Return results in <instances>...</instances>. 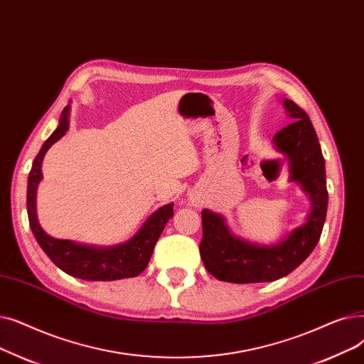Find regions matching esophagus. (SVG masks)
I'll use <instances>...</instances> for the list:
<instances>
[{
	"label": "esophagus",
	"instance_id": "34e87169",
	"mask_svg": "<svg viewBox=\"0 0 364 364\" xmlns=\"http://www.w3.org/2000/svg\"><path fill=\"white\" fill-rule=\"evenodd\" d=\"M193 201H196V203H197V201H198V200H193Z\"/></svg>",
	"mask_w": 364,
	"mask_h": 364
}]
</instances>
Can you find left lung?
<instances>
[{
  "label": "left lung",
  "mask_w": 364,
  "mask_h": 364,
  "mask_svg": "<svg viewBox=\"0 0 364 364\" xmlns=\"http://www.w3.org/2000/svg\"><path fill=\"white\" fill-rule=\"evenodd\" d=\"M293 123L275 133L272 141L290 164V181L301 183L311 200L304 225L272 246L250 243L234 235L222 215L204 209L200 255L205 269L220 282H274L298 268L317 246L327 213L326 168L316 130L306 112L290 99H283Z\"/></svg>",
  "instance_id": "obj_1"
}]
</instances>
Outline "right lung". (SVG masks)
<instances>
[{"label": "right lung", "instance_id": "add662e5", "mask_svg": "<svg viewBox=\"0 0 364 364\" xmlns=\"http://www.w3.org/2000/svg\"><path fill=\"white\" fill-rule=\"evenodd\" d=\"M69 105L62 111L59 126L41 146L32 163L28 178L26 209L33 237L56 267L63 272L89 282H112L139 275L151 259L152 250L160 238L166 223L173 216V203L155 210L130 240L111 247H96L74 243L71 240L50 237L38 223L36 210L37 186L43 179L41 164L48 148L58 142L69 129Z\"/></svg>", "mask_w": 364, "mask_h": 364}]
</instances>
